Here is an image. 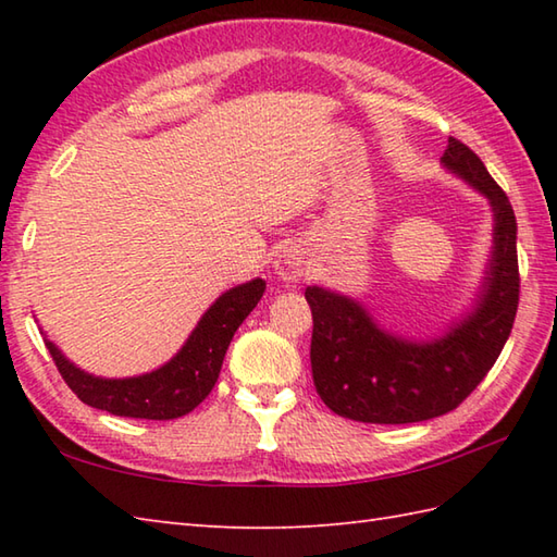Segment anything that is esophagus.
Instances as JSON below:
<instances>
[{
    "mask_svg": "<svg viewBox=\"0 0 557 557\" xmlns=\"http://www.w3.org/2000/svg\"><path fill=\"white\" fill-rule=\"evenodd\" d=\"M304 270H306L304 248L297 244L282 248L277 260H275V272L280 275V280L299 282L304 277Z\"/></svg>",
    "mask_w": 557,
    "mask_h": 557,
    "instance_id": "obj_1",
    "label": "esophagus"
}]
</instances>
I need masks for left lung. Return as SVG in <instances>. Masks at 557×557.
Here are the masks:
<instances>
[{
    "instance_id": "left-lung-1",
    "label": "left lung",
    "mask_w": 557,
    "mask_h": 557,
    "mask_svg": "<svg viewBox=\"0 0 557 557\" xmlns=\"http://www.w3.org/2000/svg\"><path fill=\"white\" fill-rule=\"evenodd\" d=\"M443 164L491 200L493 258L476 311L429 345L383 333L357 301L306 289L313 313L311 371L325 405L363 423H417L457 409L500 357L519 304L517 220L486 164L457 138Z\"/></svg>"
}]
</instances>
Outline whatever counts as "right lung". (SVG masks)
<instances>
[{
	"mask_svg": "<svg viewBox=\"0 0 557 557\" xmlns=\"http://www.w3.org/2000/svg\"><path fill=\"white\" fill-rule=\"evenodd\" d=\"M263 292V280H251L224 292L200 318L180 354L162 369L138 377H124V381L96 377L64 359V354L50 339H45V347L50 349L64 383L74 389L83 405L128 419H180L210 395L236 327L256 309Z\"/></svg>",
	"mask_w": 557,
	"mask_h": 557,
	"instance_id": "right-lung-1",
	"label": "right lung"
}]
</instances>
